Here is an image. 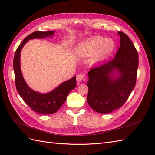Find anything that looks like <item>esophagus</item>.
<instances>
[{
	"instance_id": "1",
	"label": "esophagus",
	"mask_w": 155,
	"mask_h": 155,
	"mask_svg": "<svg viewBox=\"0 0 155 155\" xmlns=\"http://www.w3.org/2000/svg\"><path fill=\"white\" fill-rule=\"evenodd\" d=\"M87 76L84 74H79L77 76V81L78 82L86 81L87 80Z\"/></svg>"
}]
</instances>
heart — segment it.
<instances>
[{
    "mask_svg": "<svg viewBox=\"0 0 155 155\" xmlns=\"http://www.w3.org/2000/svg\"><path fill=\"white\" fill-rule=\"evenodd\" d=\"M114 48V41L110 38L97 37L83 44L78 52L82 56H89L96 53L94 61H100L107 57Z\"/></svg>",
    "mask_w": 155,
    "mask_h": 155,
    "instance_id": "obj_1",
    "label": "heart"
}]
</instances>
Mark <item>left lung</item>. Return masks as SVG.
I'll return each instance as SVG.
<instances>
[{"mask_svg": "<svg viewBox=\"0 0 155 155\" xmlns=\"http://www.w3.org/2000/svg\"><path fill=\"white\" fill-rule=\"evenodd\" d=\"M118 33L120 47L115 57L91 68L88 73L87 102L98 113H110L120 108L135 87L139 54L128 36ZM114 70L120 74L118 78L114 77Z\"/></svg>", "mask_w": 155, "mask_h": 155, "instance_id": "8db88e82", "label": "left lung"}]
</instances>
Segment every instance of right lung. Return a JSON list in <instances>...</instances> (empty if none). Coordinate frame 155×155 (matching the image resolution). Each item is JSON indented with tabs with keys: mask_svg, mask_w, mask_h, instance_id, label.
<instances>
[{
	"mask_svg": "<svg viewBox=\"0 0 155 155\" xmlns=\"http://www.w3.org/2000/svg\"><path fill=\"white\" fill-rule=\"evenodd\" d=\"M53 34V31H35L29 35L18 47L13 60L16 90L23 101L32 110L42 114H51L56 113L65 102L68 94L77 86L76 77H74L71 79L64 82L49 93L40 94L31 89L22 77L20 67V55L23 46L30 39L42 38Z\"/></svg>",
	"mask_w": 155,
	"mask_h": 155,
	"instance_id": "add662e5",
	"label": "right lung"
}]
</instances>
